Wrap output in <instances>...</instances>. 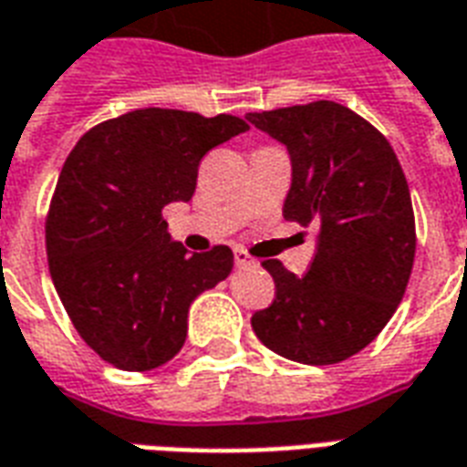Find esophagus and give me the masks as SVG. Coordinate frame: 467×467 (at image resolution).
<instances>
[{
  "label": "esophagus",
  "mask_w": 467,
  "mask_h": 467,
  "mask_svg": "<svg viewBox=\"0 0 467 467\" xmlns=\"http://www.w3.org/2000/svg\"><path fill=\"white\" fill-rule=\"evenodd\" d=\"M234 262H237V267H254L257 265L244 250H234Z\"/></svg>",
  "instance_id": "esophagus-1"
}]
</instances>
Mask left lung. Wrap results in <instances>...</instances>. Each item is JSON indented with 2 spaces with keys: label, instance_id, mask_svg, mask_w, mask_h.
I'll use <instances>...</instances> for the list:
<instances>
[{
  "label": "left lung",
  "instance_id": "8db88e82",
  "mask_svg": "<svg viewBox=\"0 0 467 467\" xmlns=\"http://www.w3.org/2000/svg\"><path fill=\"white\" fill-rule=\"evenodd\" d=\"M289 153L282 215L317 230L304 277L262 262L277 296L252 317L257 339L296 364H339L389 324L409 285L416 223L406 175L389 140L334 101L247 113Z\"/></svg>",
  "mask_w": 467,
  "mask_h": 467
}]
</instances>
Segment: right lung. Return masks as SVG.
Segmentation results:
<instances>
[{"label": "right lung", "mask_w": 467, "mask_h": 467, "mask_svg": "<svg viewBox=\"0 0 467 467\" xmlns=\"http://www.w3.org/2000/svg\"><path fill=\"white\" fill-rule=\"evenodd\" d=\"M247 123L138 109L91 128L61 168L47 220L49 272L81 339L116 368L150 371L188 337L190 304L233 272V250L190 254L163 207L188 202L207 150Z\"/></svg>", "instance_id": "add662e5"}]
</instances>
